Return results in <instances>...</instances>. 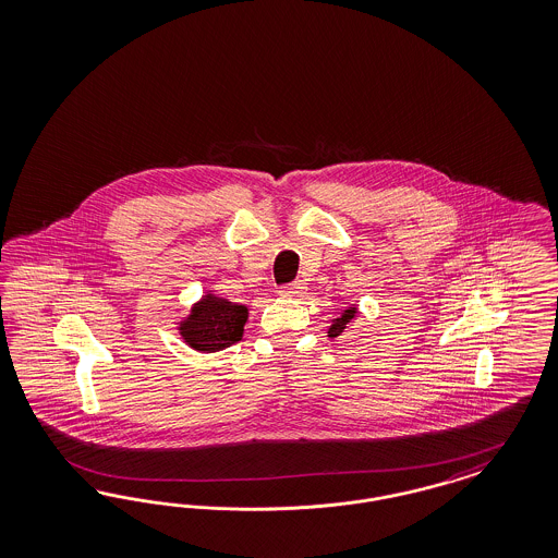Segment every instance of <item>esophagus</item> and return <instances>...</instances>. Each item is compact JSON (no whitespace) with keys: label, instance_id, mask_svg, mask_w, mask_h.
Here are the masks:
<instances>
[{"label":"esophagus","instance_id":"34e87169","mask_svg":"<svg viewBox=\"0 0 558 558\" xmlns=\"http://www.w3.org/2000/svg\"><path fill=\"white\" fill-rule=\"evenodd\" d=\"M304 291H306V288H304L302 281H291V283L281 288V293H286V295H302Z\"/></svg>","mask_w":558,"mask_h":558}]
</instances>
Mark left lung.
<instances>
[{"instance_id":"8db88e82","label":"left lung","mask_w":558,"mask_h":558,"mask_svg":"<svg viewBox=\"0 0 558 558\" xmlns=\"http://www.w3.org/2000/svg\"><path fill=\"white\" fill-rule=\"evenodd\" d=\"M354 316H356V308H348V311H343L340 318H336V320H333V325L329 327V338H340L341 333L345 331V327L354 320Z\"/></svg>"}]
</instances>
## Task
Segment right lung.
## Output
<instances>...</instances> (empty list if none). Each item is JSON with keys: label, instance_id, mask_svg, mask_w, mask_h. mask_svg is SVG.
Listing matches in <instances>:
<instances>
[{"label": "right lung", "instance_id": "1", "mask_svg": "<svg viewBox=\"0 0 558 558\" xmlns=\"http://www.w3.org/2000/svg\"><path fill=\"white\" fill-rule=\"evenodd\" d=\"M245 320L247 306L206 293L192 308V315L181 320L179 331L194 350L218 352L242 340Z\"/></svg>", "mask_w": 558, "mask_h": 558}]
</instances>
